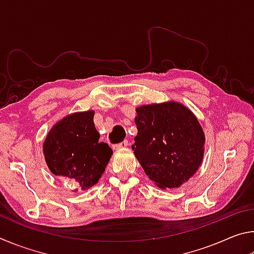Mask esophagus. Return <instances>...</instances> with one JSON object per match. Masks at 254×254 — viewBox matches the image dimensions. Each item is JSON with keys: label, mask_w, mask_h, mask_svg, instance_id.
Returning <instances> with one entry per match:
<instances>
[{"label": "esophagus", "mask_w": 254, "mask_h": 254, "mask_svg": "<svg viewBox=\"0 0 254 254\" xmlns=\"http://www.w3.org/2000/svg\"><path fill=\"white\" fill-rule=\"evenodd\" d=\"M127 144H128L127 140H124V141H122V142H120V143H118V144H114V145H113V149H114V150H117V149L126 148Z\"/></svg>", "instance_id": "34e87169"}]
</instances>
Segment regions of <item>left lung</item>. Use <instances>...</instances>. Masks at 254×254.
Listing matches in <instances>:
<instances>
[{
    "label": "left lung",
    "mask_w": 254,
    "mask_h": 254,
    "mask_svg": "<svg viewBox=\"0 0 254 254\" xmlns=\"http://www.w3.org/2000/svg\"><path fill=\"white\" fill-rule=\"evenodd\" d=\"M133 151L149 178L160 188H176L195 174L204 154L205 136L194 114L179 103L136 109Z\"/></svg>",
    "instance_id": "obj_1"
}]
</instances>
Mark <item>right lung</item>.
<instances>
[{
  "instance_id": "right-lung-1",
  "label": "right lung",
  "mask_w": 254,
  "mask_h": 254,
  "mask_svg": "<svg viewBox=\"0 0 254 254\" xmlns=\"http://www.w3.org/2000/svg\"><path fill=\"white\" fill-rule=\"evenodd\" d=\"M93 118V111L68 115L51 128L44 143L51 173L83 190L98 182L113 153L109 144L98 141Z\"/></svg>"
}]
</instances>
